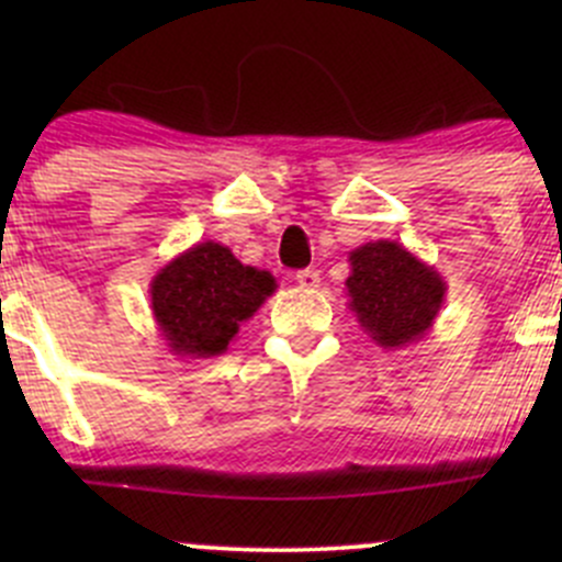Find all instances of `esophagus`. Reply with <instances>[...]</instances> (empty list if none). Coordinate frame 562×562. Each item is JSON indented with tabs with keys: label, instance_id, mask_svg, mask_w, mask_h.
Returning <instances> with one entry per match:
<instances>
[{
	"label": "esophagus",
	"instance_id": "1",
	"mask_svg": "<svg viewBox=\"0 0 562 562\" xmlns=\"http://www.w3.org/2000/svg\"><path fill=\"white\" fill-rule=\"evenodd\" d=\"M296 285L304 288V291H315L321 285V274L315 269H304L296 274Z\"/></svg>",
	"mask_w": 562,
	"mask_h": 562
}]
</instances>
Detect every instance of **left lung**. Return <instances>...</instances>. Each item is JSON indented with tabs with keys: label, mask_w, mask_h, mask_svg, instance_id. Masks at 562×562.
Returning <instances> with one entry per match:
<instances>
[{
	"label": "left lung",
	"mask_w": 562,
	"mask_h": 562,
	"mask_svg": "<svg viewBox=\"0 0 562 562\" xmlns=\"http://www.w3.org/2000/svg\"><path fill=\"white\" fill-rule=\"evenodd\" d=\"M348 260V307L381 348H407L432 328L446 302V280L435 266L391 239L367 241Z\"/></svg>",
	"instance_id": "1"
}]
</instances>
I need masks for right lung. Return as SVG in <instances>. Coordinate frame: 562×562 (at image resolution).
I'll return each mask as SVG.
<instances>
[{
  "label": "right lung",
  "instance_id": "right-lung-1",
  "mask_svg": "<svg viewBox=\"0 0 562 562\" xmlns=\"http://www.w3.org/2000/svg\"><path fill=\"white\" fill-rule=\"evenodd\" d=\"M277 291L263 269L245 266L217 241H201L168 260L149 285L151 315L166 348L181 359L228 350L241 323Z\"/></svg>",
  "mask_w": 562,
  "mask_h": 562
}]
</instances>
